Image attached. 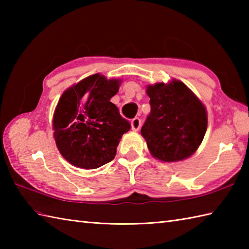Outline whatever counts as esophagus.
<instances>
[{
  "mask_svg": "<svg viewBox=\"0 0 249 249\" xmlns=\"http://www.w3.org/2000/svg\"><path fill=\"white\" fill-rule=\"evenodd\" d=\"M131 129L133 130H139L140 126H141V120L139 118H135L131 120Z\"/></svg>",
  "mask_w": 249,
  "mask_h": 249,
  "instance_id": "esophagus-1",
  "label": "esophagus"
}]
</instances>
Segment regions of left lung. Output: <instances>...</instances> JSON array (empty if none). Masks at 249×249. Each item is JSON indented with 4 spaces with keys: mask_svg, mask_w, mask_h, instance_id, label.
<instances>
[{
    "mask_svg": "<svg viewBox=\"0 0 249 249\" xmlns=\"http://www.w3.org/2000/svg\"><path fill=\"white\" fill-rule=\"evenodd\" d=\"M151 112L141 135L151 154L162 161L193 155L203 140L208 116L202 103L181 81L157 83L146 89Z\"/></svg>",
    "mask_w": 249,
    "mask_h": 249,
    "instance_id": "8db88e82",
    "label": "left lung"
}]
</instances>
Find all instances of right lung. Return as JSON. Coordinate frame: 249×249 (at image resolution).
<instances>
[{
  "label": "right lung",
  "mask_w": 249,
  "mask_h": 249,
  "mask_svg": "<svg viewBox=\"0 0 249 249\" xmlns=\"http://www.w3.org/2000/svg\"><path fill=\"white\" fill-rule=\"evenodd\" d=\"M120 82L99 73L66 89L53 116L54 139L62 156L71 165L95 169L113 160L129 122L110 102Z\"/></svg>",
  "instance_id": "add662e5"
}]
</instances>
